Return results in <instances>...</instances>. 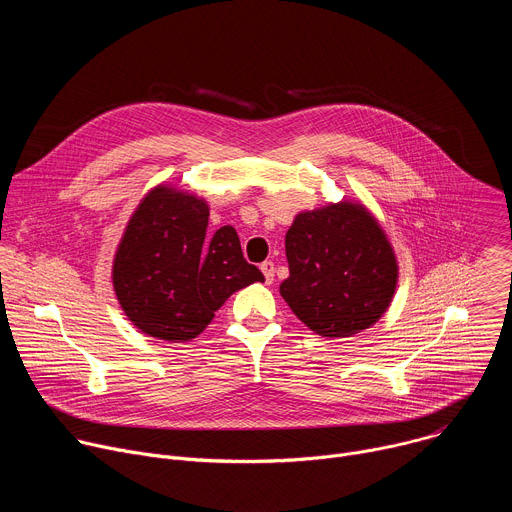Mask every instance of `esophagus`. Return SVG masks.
Listing matches in <instances>:
<instances>
[{
	"label": "esophagus",
	"mask_w": 512,
	"mask_h": 512,
	"mask_svg": "<svg viewBox=\"0 0 512 512\" xmlns=\"http://www.w3.org/2000/svg\"><path fill=\"white\" fill-rule=\"evenodd\" d=\"M259 269L265 275V283H273V279H275V265H273V261H263Z\"/></svg>",
	"instance_id": "esophagus-1"
}]
</instances>
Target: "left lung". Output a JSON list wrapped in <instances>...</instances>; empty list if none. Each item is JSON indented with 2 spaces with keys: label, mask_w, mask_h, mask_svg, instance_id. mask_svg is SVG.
<instances>
[{
  "label": "left lung",
  "mask_w": 512,
  "mask_h": 512,
  "mask_svg": "<svg viewBox=\"0 0 512 512\" xmlns=\"http://www.w3.org/2000/svg\"><path fill=\"white\" fill-rule=\"evenodd\" d=\"M281 298L312 332L348 338L391 306L399 265L373 212L354 200L296 214L285 233Z\"/></svg>",
  "instance_id": "left-lung-1"
}]
</instances>
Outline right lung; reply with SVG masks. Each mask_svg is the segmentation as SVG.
<instances>
[{
	"label": "right lung",
	"instance_id": "right-lung-1",
	"mask_svg": "<svg viewBox=\"0 0 512 512\" xmlns=\"http://www.w3.org/2000/svg\"><path fill=\"white\" fill-rule=\"evenodd\" d=\"M208 204L160 184L133 210L113 259V289L127 320L158 340L196 338L235 291L265 281L239 235H208Z\"/></svg>",
	"mask_w": 512,
	"mask_h": 512
}]
</instances>
